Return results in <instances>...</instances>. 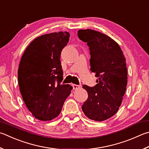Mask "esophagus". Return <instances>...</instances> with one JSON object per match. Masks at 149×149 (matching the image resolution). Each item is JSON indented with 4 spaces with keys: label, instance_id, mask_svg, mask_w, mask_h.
Listing matches in <instances>:
<instances>
[{
    "label": "esophagus",
    "instance_id": "esophagus-1",
    "mask_svg": "<svg viewBox=\"0 0 149 149\" xmlns=\"http://www.w3.org/2000/svg\"><path fill=\"white\" fill-rule=\"evenodd\" d=\"M72 86H73V89H74V90H77V89H79L80 88V86L79 85H75V84H74V85H72Z\"/></svg>",
    "mask_w": 149,
    "mask_h": 149
}]
</instances>
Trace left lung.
I'll list each match as a JSON object with an SVG mask.
<instances>
[{
    "label": "left lung",
    "instance_id": "left-lung-1",
    "mask_svg": "<svg viewBox=\"0 0 149 149\" xmlns=\"http://www.w3.org/2000/svg\"><path fill=\"white\" fill-rule=\"evenodd\" d=\"M77 35L89 47L91 70L98 78L93 87L83 85L88 96L82 110L91 120H107L117 112L125 93L128 82L125 57L117 43L102 32L79 30Z\"/></svg>",
    "mask_w": 149,
    "mask_h": 149
}]
</instances>
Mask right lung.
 Instances as JSON below:
<instances>
[{"label":"right lung","mask_w":149,"mask_h":149,"mask_svg":"<svg viewBox=\"0 0 149 149\" xmlns=\"http://www.w3.org/2000/svg\"><path fill=\"white\" fill-rule=\"evenodd\" d=\"M69 38L67 32L42 35L29 44L21 58L18 83L21 96L29 111L40 120L57 117L73 88L61 84V53Z\"/></svg>","instance_id":"right-lung-1"}]
</instances>
